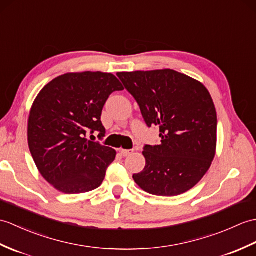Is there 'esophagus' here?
Masks as SVG:
<instances>
[{
  "instance_id": "1",
  "label": "esophagus",
  "mask_w": 256,
  "mask_h": 256,
  "mask_svg": "<svg viewBox=\"0 0 256 256\" xmlns=\"http://www.w3.org/2000/svg\"><path fill=\"white\" fill-rule=\"evenodd\" d=\"M134 150H120V154L123 157H126L128 155H130Z\"/></svg>"
}]
</instances>
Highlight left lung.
<instances>
[{
    "mask_svg": "<svg viewBox=\"0 0 256 256\" xmlns=\"http://www.w3.org/2000/svg\"><path fill=\"white\" fill-rule=\"evenodd\" d=\"M138 101L162 142L146 145L145 168L133 179L145 192L176 196L194 188L210 168L217 147V112L200 82L170 68L116 74Z\"/></svg>",
    "mask_w": 256,
    "mask_h": 256,
    "instance_id": "left-lung-1",
    "label": "left lung"
}]
</instances>
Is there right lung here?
Wrapping results in <instances>:
<instances>
[{
  "label": "right lung",
  "mask_w": 256,
  "mask_h": 256,
  "mask_svg": "<svg viewBox=\"0 0 256 256\" xmlns=\"http://www.w3.org/2000/svg\"><path fill=\"white\" fill-rule=\"evenodd\" d=\"M123 89L114 74L88 70L58 76L37 94L28 118V146L40 174L58 191L80 194L101 186L116 152L87 140L86 132L104 138V106Z\"/></svg>",
  "instance_id": "right-lung-1"
}]
</instances>
